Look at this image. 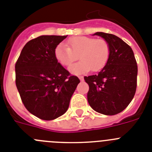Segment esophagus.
Here are the masks:
<instances>
[{
	"instance_id": "1",
	"label": "esophagus",
	"mask_w": 152,
	"mask_h": 152,
	"mask_svg": "<svg viewBox=\"0 0 152 152\" xmlns=\"http://www.w3.org/2000/svg\"><path fill=\"white\" fill-rule=\"evenodd\" d=\"M78 78L80 79V80H81V81H83V80H84V77H83V76H79Z\"/></svg>"
}]
</instances>
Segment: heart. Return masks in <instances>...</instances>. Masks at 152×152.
<instances>
[{"instance_id":"b5f03b06","label":"heart","mask_w":152,"mask_h":152,"mask_svg":"<svg viewBox=\"0 0 152 152\" xmlns=\"http://www.w3.org/2000/svg\"><path fill=\"white\" fill-rule=\"evenodd\" d=\"M68 46L60 43L55 49L56 60L64 66H68L77 59L79 62L68 68L69 72L75 75L87 73L92 70L98 72L104 68L110 58V48L103 39L77 36L68 41Z\"/></svg>"}]
</instances>
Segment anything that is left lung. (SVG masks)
Listing matches in <instances>:
<instances>
[{
    "label": "left lung",
    "instance_id": "obj_1",
    "mask_svg": "<svg viewBox=\"0 0 152 152\" xmlns=\"http://www.w3.org/2000/svg\"><path fill=\"white\" fill-rule=\"evenodd\" d=\"M110 45V55L97 75L84 77L89 85L88 101L91 108L113 116L124 110L133 99L137 86L138 67L131 47L115 35L96 32Z\"/></svg>",
    "mask_w": 152,
    "mask_h": 152
}]
</instances>
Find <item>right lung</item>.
<instances>
[{
	"instance_id": "right-lung-1",
	"label": "right lung",
	"mask_w": 152,
	"mask_h": 152,
	"mask_svg": "<svg viewBox=\"0 0 152 152\" xmlns=\"http://www.w3.org/2000/svg\"><path fill=\"white\" fill-rule=\"evenodd\" d=\"M68 36H40L24 45L15 65L16 85L28 111L43 120L65 113L80 83L58 62L55 49Z\"/></svg>"
}]
</instances>
